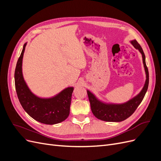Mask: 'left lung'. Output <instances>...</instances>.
I'll list each match as a JSON object with an SVG mask.
<instances>
[{"mask_svg":"<svg viewBox=\"0 0 161 161\" xmlns=\"http://www.w3.org/2000/svg\"><path fill=\"white\" fill-rule=\"evenodd\" d=\"M131 44L134 46L136 49H138L142 55L143 64L147 74V80L144 86L140 93L135 97L132 99L130 100L127 103L115 105V104H105L98 101L96 97L92 95L89 91H87L89 99L91 104V108L92 114L99 119L105 121H112V122H118L121 121L128 118L132 115L134 111L138 108L139 105L143 100L146 92L147 91L149 83V74L148 68L146 64L145 55L142 47L136 40L131 42Z\"/></svg>","mask_w":161,"mask_h":161,"instance_id":"left-lung-1","label":"left lung"}]
</instances>
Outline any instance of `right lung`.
<instances>
[{
    "label": "right lung",
    "instance_id": "1",
    "mask_svg": "<svg viewBox=\"0 0 161 161\" xmlns=\"http://www.w3.org/2000/svg\"><path fill=\"white\" fill-rule=\"evenodd\" d=\"M25 43L14 71V83L19 102L29 115L39 122L56 124L64 121L70 114L73 87L63 90L50 99H41L34 95L27 87L22 74V60Z\"/></svg>",
    "mask_w": 161,
    "mask_h": 161
}]
</instances>
